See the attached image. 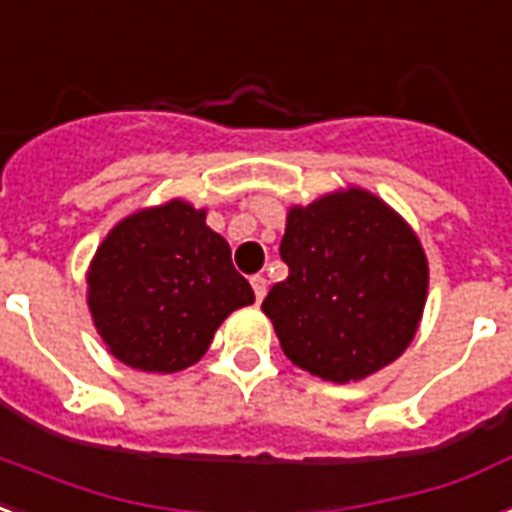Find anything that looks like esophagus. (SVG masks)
<instances>
[{
	"label": "esophagus",
	"instance_id": "1",
	"mask_svg": "<svg viewBox=\"0 0 512 512\" xmlns=\"http://www.w3.org/2000/svg\"><path fill=\"white\" fill-rule=\"evenodd\" d=\"M251 285H253V293H256V301H261L264 296H267V280L261 275L251 277Z\"/></svg>",
	"mask_w": 512,
	"mask_h": 512
}]
</instances>
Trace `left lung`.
<instances>
[{
  "label": "left lung",
  "instance_id": "obj_1",
  "mask_svg": "<svg viewBox=\"0 0 512 512\" xmlns=\"http://www.w3.org/2000/svg\"><path fill=\"white\" fill-rule=\"evenodd\" d=\"M280 256L288 277L261 310L285 358L326 382H360L417 336L430 267L417 232L360 186L291 205Z\"/></svg>",
  "mask_w": 512,
  "mask_h": 512
}]
</instances>
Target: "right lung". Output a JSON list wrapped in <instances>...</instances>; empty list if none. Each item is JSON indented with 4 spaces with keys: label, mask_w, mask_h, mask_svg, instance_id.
I'll use <instances>...</instances> for the list:
<instances>
[{
    "label": "right lung",
    "mask_w": 512,
    "mask_h": 512,
    "mask_svg": "<svg viewBox=\"0 0 512 512\" xmlns=\"http://www.w3.org/2000/svg\"><path fill=\"white\" fill-rule=\"evenodd\" d=\"M208 211L173 197L117 221L87 267V310L125 366L176 374L208 352L213 334L253 288L205 224Z\"/></svg>",
    "instance_id": "add662e5"
}]
</instances>
